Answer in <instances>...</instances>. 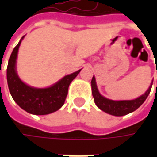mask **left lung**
Returning <instances> with one entry per match:
<instances>
[{"instance_id": "left-lung-1", "label": "left lung", "mask_w": 157, "mask_h": 157, "mask_svg": "<svg viewBox=\"0 0 157 157\" xmlns=\"http://www.w3.org/2000/svg\"><path fill=\"white\" fill-rule=\"evenodd\" d=\"M91 85H92V93L94 96V102L100 110L114 116H123L136 111L138 107H140L143 104V102L148 98V94L150 93L153 81L151 82L148 89L144 94L135 100H113L105 98L100 94L98 90L94 76L93 77Z\"/></svg>"}]
</instances>
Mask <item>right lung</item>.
Returning <instances> with one entry per match:
<instances>
[{
  "label": "right lung",
  "mask_w": 157,
  "mask_h": 157,
  "mask_svg": "<svg viewBox=\"0 0 157 157\" xmlns=\"http://www.w3.org/2000/svg\"><path fill=\"white\" fill-rule=\"evenodd\" d=\"M21 37L9 57L7 68V80L13 100L23 110L31 114L44 115L57 111L63 105L68 94V87L81 70L66 75L59 81L46 88L28 86L21 80L16 72V59Z\"/></svg>",
  "instance_id": "right-lung-1"
}]
</instances>
